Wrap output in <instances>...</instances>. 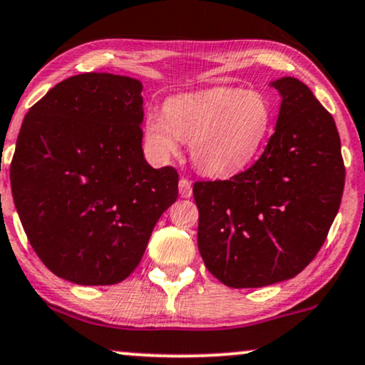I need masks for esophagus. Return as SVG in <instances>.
<instances>
[{"label":"esophagus","instance_id":"esophagus-1","mask_svg":"<svg viewBox=\"0 0 365 365\" xmlns=\"http://www.w3.org/2000/svg\"><path fill=\"white\" fill-rule=\"evenodd\" d=\"M178 190H180V195L182 197H190L192 195V182L188 178H180L178 182Z\"/></svg>","mask_w":365,"mask_h":365}]
</instances>
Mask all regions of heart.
Listing matches in <instances>:
<instances>
[{
    "mask_svg": "<svg viewBox=\"0 0 365 365\" xmlns=\"http://www.w3.org/2000/svg\"><path fill=\"white\" fill-rule=\"evenodd\" d=\"M272 122L274 107L263 91L222 86L171 96L165 110L149 108L144 139L158 160L177 155L185 140L197 170L231 177L258 155Z\"/></svg>",
    "mask_w": 365,
    "mask_h": 365,
    "instance_id": "heart-1",
    "label": "heart"
}]
</instances>
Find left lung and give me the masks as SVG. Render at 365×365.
Wrapping results in <instances>:
<instances>
[{"label": "left lung", "mask_w": 365, "mask_h": 365, "mask_svg": "<svg viewBox=\"0 0 365 365\" xmlns=\"http://www.w3.org/2000/svg\"><path fill=\"white\" fill-rule=\"evenodd\" d=\"M282 95L275 133L248 170L194 183L197 243L227 287H263L296 277L323 247L340 207L345 165L331 113L296 78Z\"/></svg>", "instance_id": "8db88e82"}]
</instances>
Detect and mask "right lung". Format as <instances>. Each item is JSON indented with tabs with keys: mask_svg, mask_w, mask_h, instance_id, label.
<instances>
[{
	"mask_svg": "<svg viewBox=\"0 0 365 365\" xmlns=\"http://www.w3.org/2000/svg\"><path fill=\"white\" fill-rule=\"evenodd\" d=\"M140 91L129 76L76 74L24 118L10 166L13 200L34 252L57 277L122 282L177 200V170L144 160Z\"/></svg>",
	"mask_w": 365,
	"mask_h": 365,
	"instance_id": "add662e5",
	"label": "right lung"
}]
</instances>
